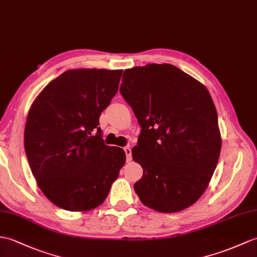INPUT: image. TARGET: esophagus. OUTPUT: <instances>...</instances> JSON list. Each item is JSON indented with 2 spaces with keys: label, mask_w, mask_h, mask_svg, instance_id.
Masks as SVG:
<instances>
[{
  "label": "esophagus",
  "mask_w": 257,
  "mask_h": 257,
  "mask_svg": "<svg viewBox=\"0 0 257 257\" xmlns=\"http://www.w3.org/2000/svg\"><path fill=\"white\" fill-rule=\"evenodd\" d=\"M123 150H124V153H126L127 161L129 162V161H131V149L129 147H126L123 149Z\"/></svg>",
  "instance_id": "1"
}]
</instances>
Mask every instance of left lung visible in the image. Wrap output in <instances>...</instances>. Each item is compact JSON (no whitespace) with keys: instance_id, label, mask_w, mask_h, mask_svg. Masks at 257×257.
Instances as JSON below:
<instances>
[{"instance_id":"left-lung-1","label":"left lung","mask_w":257,"mask_h":257,"mask_svg":"<svg viewBox=\"0 0 257 257\" xmlns=\"http://www.w3.org/2000/svg\"><path fill=\"white\" fill-rule=\"evenodd\" d=\"M120 94L141 126L135 192L160 212L186 209L208 187L221 150L216 107L205 85L169 63L124 70Z\"/></svg>"}]
</instances>
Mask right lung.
I'll use <instances>...</instances> for the list:
<instances>
[{"instance_id": "obj_1", "label": "right lung", "mask_w": 257, "mask_h": 257, "mask_svg": "<svg viewBox=\"0 0 257 257\" xmlns=\"http://www.w3.org/2000/svg\"><path fill=\"white\" fill-rule=\"evenodd\" d=\"M122 70H68L52 80L28 111L24 143L41 192L69 211L104 202L126 162L101 138L99 116L118 91Z\"/></svg>"}]
</instances>
